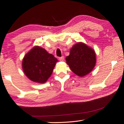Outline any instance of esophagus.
Masks as SVG:
<instances>
[{"label": "esophagus", "instance_id": "obj_1", "mask_svg": "<svg viewBox=\"0 0 124 124\" xmlns=\"http://www.w3.org/2000/svg\"><path fill=\"white\" fill-rule=\"evenodd\" d=\"M59 60H60V61H64V57L62 56L61 57H60V58H59Z\"/></svg>", "mask_w": 124, "mask_h": 124}]
</instances>
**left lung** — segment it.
<instances>
[{
	"label": "left lung",
	"instance_id": "8db88e82",
	"mask_svg": "<svg viewBox=\"0 0 124 124\" xmlns=\"http://www.w3.org/2000/svg\"><path fill=\"white\" fill-rule=\"evenodd\" d=\"M66 63L76 75L83 77L93 70L96 63V54L93 49L79 42L71 48Z\"/></svg>",
	"mask_w": 124,
	"mask_h": 124
}]
</instances>
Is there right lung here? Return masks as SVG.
Returning <instances> with one entry per match:
<instances>
[{
	"label": "right lung",
	"mask_w": 124,
	"mask_h": 124,
	"mask_svg": "<svg viewBox=\"0 0 124 124\" xmlns=\"http://www.w3.org/2000/svg\"><path fill=\"white\" fill-rule=\"evenodd\" d=\"M57 62L58 60L45 49L35 46L25 55L22 67L30 80L43 84L50 78Z\"/></svg>",
	"instance_id": "1"
}]
</instances>
